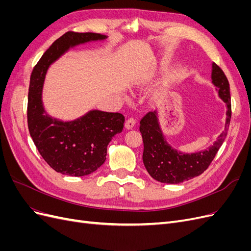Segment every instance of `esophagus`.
Masks as SVG:
<instances>
[{"label": "esophagus", "instance_id": "obj_1", "mask_svg": "<svg viewBox=\"0 0 251 251\" xmlns=\"http://www.w3.org/2000/svg\"><path fill=\"white\" fill-rule=\"evenodd\" d=\"M135 124H136V120L133 117H130V118L126 119L125 126H126V128H132V127H134Z\"/></svg>", "mask_w": 251, "mask_h": 251}]
</instances>
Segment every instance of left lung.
<instances>
[{"label": "left lung", "instance_id": "8db88e82", "mask_svg": "<svg viewBox=\"0 0 251 251\" xmlns=\"http://www.w3.org/2000/svg\"><path fill=\"white\" fill-rule=\"evenodd\" d=\"M212 83L219 90V96L226 103L225 130L219 136L214 146L198 153L185 154L173 149L166 142L159 125L157 111L149 112L140 120L139 131L143 140L142 160L151 177L161 183L177 184L198 177L206 171L214 160L227 135L231 118L229 82L221 68L215 63L211 71Z\"/></svg>", "mask_w": 251, "mask_h": 251}]
</instances>
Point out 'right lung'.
<instances>
[{"label": "right lung", "mask_w": 251, "mask_h": 251, "mask_svg": "<svg viewBox=\"0 0 251 251\" xmlns=\"http://www.w3.org/2000/svg\"><path fill=\"white\" fill-rule=\"evenodd\" d=\"M104 39L107 36L100 33L66 32L44 53L30 76L27 105L30 136L50 168L68 176H87L103 164L109 142L123 131L125 116L92 110L72 121L52 118L42 101L45 76L49 66L71 47Z\"/></svg>", "instance_id": "right-lung-1"}]
</instances>
